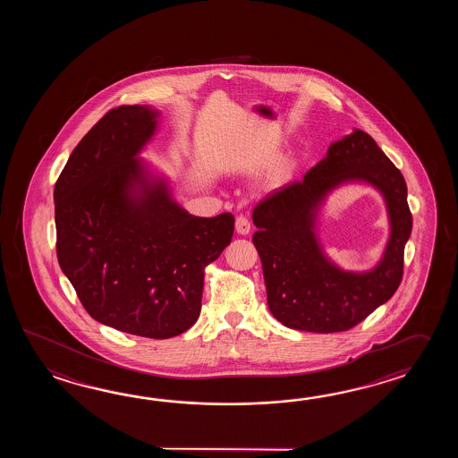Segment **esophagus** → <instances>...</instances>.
Instances as JSON below:
<instances>
[{
    "label": "esophagus",
    "mask_w": 458,
    "mask_h": 458,
    "mask_svg": "<svg viewBox=\"0 0 458 458\" xmlns=\"http://www.w3.org/2000/svg\"><path fill=\"white\" fill-rule=\"evenodd\" d=\"M235 231H237V233H242V235L250 233V221L245 216H237L235 217Z\"/></svg>",
    "instance_id": "1"
}]
</instances>
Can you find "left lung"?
<instances>
[{
	"instance_id": "obj_1",
	"label": "left lung",
	"mask_w": 458,
	"mask_h": 458,
	"mask_svg": "<svg viewBox=\"0 0 458 458\" xmlns=\"http://www.w3.org/2000/svg\"><path fill=\"white\" fill-rule=\"evenodd\" d=\"M347 181H365L384 195L392 233L370 273H344L321 252L313 233L323 198ZM252 241L262 260L267 302L275 319L298 331H349L398 290L404 245L412 229L404 176L360 129L334 142L304 175L253 208Z\"/></svg>"
}]
</instances>
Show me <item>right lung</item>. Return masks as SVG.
I'll return each mask as SVG.
<instances>
[{
	"label": "right lung",
	"mask_w": 458,
	"mask_h": 458,
	"mask_svg": "<svg viewBox=\"0 0 458 458\" xmlns=\"http://www.w3.org/2000/svg\"><path fill=\"white\" fill-rule=\"evenodd\" d=\"M148 106L107 111L54 188L57 259L88 314L117 331L168 339L201 311L205 268L231 243L233 216L188 215L136 158L154 136Z\"/></svg>",
	"instance_id": "add662e5"
}]
</instances>
